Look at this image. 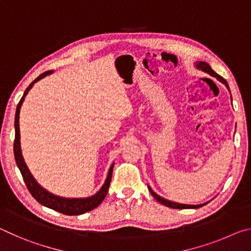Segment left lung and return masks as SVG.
Masks as SVG:
<instances>
[{"label": "left lung", "instance_id": "1", "mask_svg": "<svg viewBox=\"0 0 251 251\" xmlns=\"http://www.w3.org/2000/svg\"><path fill=\"white\" fill-rule=\"evenodd\" d=\"M196 66H197V69L201 70V71H203V72H206L207 74L214 76V77H216L218 80H220V82L224 83V84L227 86L228 90H229V86H228V84H227V82H226V79L223 78L222 76L216 73V72H215L214 70H212L211 67L209 66V64H207L206 62H197V63H196ZM148 190H150L151 194L152 195V196H154V198L156 199L157 201L160 202V203H163V205L167 206V207H169V208H175V209H189V208H199V207H201V206H203V205H206V203H202V205H184V203L173 202V201H167V199H165V198H163V197L158 196V195H157L156 193L152 192V189L151 188V187H148Z\"/></svg>", "mask_w": 251, "mask_h": 251}]
</instances>
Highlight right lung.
Wrapping results in <instances>:
<instances>
[{
  "label": "right lung",
  "mask_w": 251,
  "mask_h": 251,
  "mask_svg": "<svg viewBox=\"0 0 251 251\" xmlns=\"http://www.w3.org/2000/svg\"><path fill=\"white\" fill-rule=\"evenodd\" d=\"M50 73V71L45 72V73L41 74L39 77L35 78L33 82L28 85V87L26 88V91L24 92L23 97L19 101L18 107H16V113H15V139H14V157H15V161L16 165L20 169L21 174H22L23 179L25 185H26L28 192L31 193L32 196L39 201L41 205H43L48 208H50V209L56 210L58 212H62L64 215H69V216H75V215H82L85 214V212L91 211L93 209L100 205V203L104 201V198L106 195H107L108 188H109V184L110 180H112V174H113V167L114 165H112L108 171V175L106 180L104 182L103 187H101L99 193H96L94 196L88 197V198H62L58 196H54L49 192H46L44 188L37 184L36 180L34 179V177L32 176V174L29 173L28 168L25 164V161L23 159L22 156V151H21V143H20V109L21 106H22L23 100L25 99V96L28 93V91L31 90L34 83H36L37 80H40L41 78L45 77L46 75H49Z\"/></svg>",
  "instance_id": "add662e5"
}]
</instances>
